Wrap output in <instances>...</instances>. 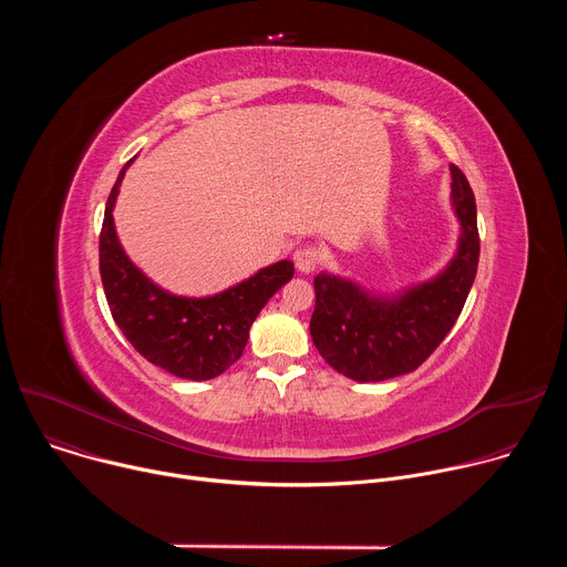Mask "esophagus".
Instances as JSON below:
<instances>
[{
    "label": "esophagus",
    "instance_id": "34e87169",
    "mask_svg": "<svg viewBox=\"0 0 567 567\" xmlns=\"http://www.w3.org/2000/svg\"><path fill=\"white\" fill-rule=\"evenodd\" d=\"M318 262H320V251L316 247L307 245V247L296 249V254H293V265L300 274H311L318 267Z\"/></svg>",
    "mask_w": 567,
    "mask_h": 567
}]
</instances>
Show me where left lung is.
I'll return each mask as SVG.
<instances>
[{"mask_svg": "<svg viewBox=\"0 0 567 567\" xmlns=\"http://www.w3.org/2000/svg\"><path fill=\"white\" fill-rule=\"evenodd\" d=\"M451 177L460 237L453 260L435 278L392 296L326 271L313 278L309 334L320 357L343 377L368 383L409 374L455 326L475 280L480 235L473 190L457 166H451Z\"/></svg>", "mask_w": 567, "mask_h": 567, "instance_id": "1", "label": "left lung"}]
</instances>
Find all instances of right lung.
<instances>
[{
    "instance_id": "right-lung-1",
    "label": "right lung",
    "mask_w": 567,
    "mask_h": 567,
    "mask_svg": "<svg viewBox=\"0 0 567 567\" xmlns=\"http://www.w3.org/2000/svg\"><path fill=\"white\" fill-rule=\"evenodd\" d=\"M130 158L107 197L99 239L101 278L110 311L125 339L150 363L179 379L206 381L228 370L247 348L254 320L291 280L293 262L280 260L215 296H175L154 285L123 251L114 204Z\"/></svg>"
}]
</instances>
